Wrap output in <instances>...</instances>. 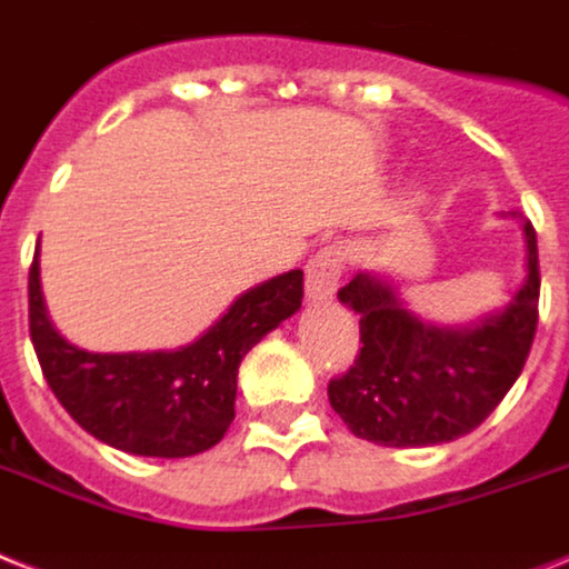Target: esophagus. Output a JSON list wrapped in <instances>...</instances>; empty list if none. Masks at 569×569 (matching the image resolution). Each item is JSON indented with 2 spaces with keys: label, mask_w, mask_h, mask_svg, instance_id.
I'll return each instance as SVG.
<instances>
[{
  "label": "esophagus",
  "mask_w": 569,
  "mask_h": 569,
  "mask_svg": "<svg viewBox=\"0 0 569 569\" xmlns=\"http://www.w3.org/2000/svg\"><path fill=\"white\" fill-rule=\"evenodd\" d=\"M345 248L327 244L307 262V295L312 300H330L345 274Z\"/></svg>",
  "instance_id": "obj_1"
}]
</instances>
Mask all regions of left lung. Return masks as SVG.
Instances as JSON below:
<instances>
[{
    "label": "left lung",
    "instance_id": "obj_1",
    "mask_svg": "<svg viewBox=\"0 0 569 569\" xmlns=\"http://www.w3.org/2000/svg\"><path fill=\"white\" fill-rule=\"evenodd\" d=\"M517 216V212H511ZM526 274L520 292L477 327L423 325L389 280L357 274L339 300L359 312V348L327 397L353 436L382 447H429L468 436L509 395L538 330V237L523 219Z\"/></svg>",
    "mask_w": 569,
    "mask_h": 569
}]
</instances>
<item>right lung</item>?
Wrapping results in <instances>:
<instances>
[{
  "label": "right lung",
  "mask_w": 569,
  "mask_h": 569,
  "mask_svg": "<svg viewBox=\"0 0 569 569\" xmlns=\"http://www.w3.org/2000/svg\"><path fill=\"white\" fill-rule=\"evenodd\" d=\"M303 271H286L237 298L198 341L157 353H87L52 327L29 269V330L49 389L78 427L133 456L183 459L216 447L237 415L239 362L266 332L295 316Z\"/></svg>",
  "instance_id": "1"
}]
</instances>
